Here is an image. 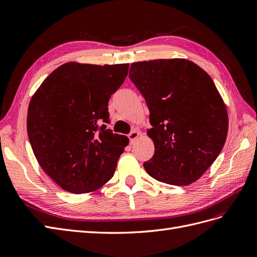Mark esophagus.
Masks as SVG:
<instances>
[{
	"label": "esophagus",
	"instance_id": "obj_1",
	"mask_svg": "<svg viewBox=\"0 0 257 257\" xmlns=\"http://www.w3.org/2000/svg\"><path fill=\"white\" fill-rule=\"evenodd\" d=\"M141 135V132H139L138 130H133L131 132V133L128 134V139H130V143L131 144H134V142L137 139V137Z\"/></svg>",
	"mask_w": 257,
	"mask_h": 257
}]
</instances>
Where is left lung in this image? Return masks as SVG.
Returning <instances> with one entry per match:
<instances>
[{"label": "left lung", "instance_id": "obj_1", "mask_svg": "<svg viewBox=\"0 0 257 257\" xmlns=\"http://www.w3.org/2000/svg\"><path fill=\"white\" fill-rule=\"evenodd\" d=\"M128 77L150 110L148 135L155 151L144 163L146 172L178 186L198 180L219 157L228 131L226 107L211 77L185 59L135 62Z\"/></svg>", "mask_w": 257, "mask_h": 257}]
</instances>
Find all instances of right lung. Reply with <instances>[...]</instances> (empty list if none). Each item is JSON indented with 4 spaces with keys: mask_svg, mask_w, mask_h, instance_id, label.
I'll list each match as a JSON object with an SVG mask.
<instances>
[{
    "mask_svg": "<svg viewBox=\"0 0 257 257\" xmlns=\"http://www.w3.org/2000/svg\"><path fill=\"white\" fill-rule=\"evenodd\" d=\"M128 66L69 62L54 69L31 99V147L45 173L63 190L88 193L112 178L128 138L107 127L108 102Z\"/></svg>",
    "mask_w": 257,
    "mask_h": 257,
    "instance_id": "add662e5",
    "label": "right lung"
}]
</instances>
